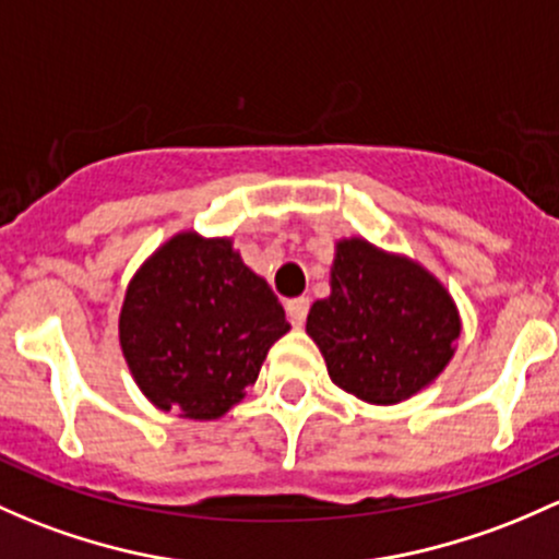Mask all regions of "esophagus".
Listing matches in <instances>:
<instances>
[{"label": "esophagus", "instance_id": "34e87169", "mask_svg": "<svg viewBox=\"0 0 559 559\" xmlns=\"http://www.w3.org/2000/svg\"><path fill=\"white\" fill-rule=\"evenodd\" d=\"M308 308H310V299L308 297H297L286 302V316L295 326H302L305 319H308Z\"/></svg>", "mask_w": 559, "mask_h": 559}]
</instances>
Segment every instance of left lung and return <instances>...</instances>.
<instances>
[{
  "label": "left lung",
  "mask_w": 559,
  "mask_h": 559,
  "mask_svg": "<svg viewBox=\"0 0 559 559\" xmlns=\"http://www.w3.org/2000/svg\"><path fill=\"white\" fill-rule=\"evenodd\" d=\"M329 297L316 299L305 332L334 385L367 404H399L428 388L461 337V313L442 281L404 254L340 238Z\"/></svg>",
  "instance_id": "obj_1"
}]
</instances>
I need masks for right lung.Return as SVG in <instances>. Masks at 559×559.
Listing matches in <instances>:
<instances>
[{"label":"right lung","mask_w":559,"mask_h":559,"mask_svg":"<svg viewBox=\"0 0 559 559\" xmlns=\"http://www.w3.org/2000/svg\"><path fill=\"white\" fill-rule=\"evenodd\" d=\"M267 281L233 238L176 233L128 281L120 348L146 402L190 420H216L260 378L289 332Z\"/></svg>","instance_id":"add662e5"}]
</instances>
